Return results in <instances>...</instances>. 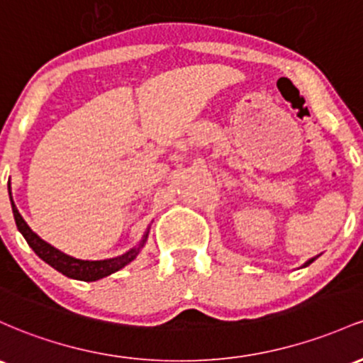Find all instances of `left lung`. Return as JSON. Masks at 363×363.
<instances>
[{
    "label": "left lung",
    "mask_w": 363,
    "mask_h": 363,
    "mask_svg": "<svg viewBox=\"0 0 363 363\" xmlns=\"http://www.w3.org/2000/svg\"><path fill=\"white\" fill-rule=\"evenodd\" d=\"M315 258H317V257H315ZM315 258H310V260H308V262H306V264H305V267H306V265H310V264H312V262H313V260H315Z\"/></svg>",
    "instance_id": "8db88e82"
}]
</instances>
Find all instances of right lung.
<instances>
[{"instance_id":"1","label":"right lung","mask_w":363,"mask_h":363,"mask_svg":"<svg viewBox=\"0 0 363 363\" xmlns=\"http://www.w3.org/2000/svg\"><path fill=\"white\" fill-rule=\"evenodd\" d=\"M10 200H11V193H10ZM11 210H13L15 224H17L18 230L22 233V236L26 238L27 245L34 250V253L38 255L41 260H45L48 265H51L53 269H57L58 272H62L63 276L70 279H77V281H86V282L98 281V279H103L110 276V274L117 272V270L123 269V267L130 264V262L138 257L139 250L145 246L146 238H148V233H146L145 236H143L141 242H139V246L129 250V252L121 255V257L106 258V260H79V258L65 255L63 252H60V250L55 248V246H51L50 242L41 240V238H39L38 234L27 225V222L23 220L22 215L18 213L13 200H11Z\"/></svg>"}]
</instances>
